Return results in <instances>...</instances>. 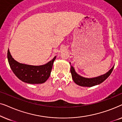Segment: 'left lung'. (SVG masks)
<instances>
[{
    "mask_svg": "<svg viewBox=\"0 0 122 122\" xmlns=\"http://www.w3.org/2000/svg\"><path fill=\"white\" fill-rule=\"evenodd\" d=\"M69 64L71 65V76H72L73 80L75 83H76L78 86H88V87H91V86H96V85L99 84L103 82L111 75V73L113 71V68H114V66H113L108 72L105 73L104 74L101 75V76H97V77L88 78L83 77V76L78 74V73H76L74 67L71 66V63H69Z\"/></svg>",
    "mask_w": 122,
    "mask_h": 122,
    "instance_id": "left-lung-1",
    "label": "left lung"
}]
</instances>
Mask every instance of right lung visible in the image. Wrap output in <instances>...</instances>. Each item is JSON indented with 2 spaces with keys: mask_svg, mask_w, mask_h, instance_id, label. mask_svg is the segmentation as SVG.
I'll return each mask as SVG.
<instances>
[{
  "mask_svg": "<svg viewBox=\"0 0 122 122\" xmlns=\"http://www.w3.org/2000/svg\"><path fill=\"white\" fill-rule=\"evenodd\" d=\"M7 56L11 69L20 80L29 84H41L49 78L56 56L41 66H31L18 62L11 56L9 49Z\"/></svg>",
  "mask_w": 122,
  "mask_h": 122,
  "instance_id": "obj_1",
  "label": "right lung"
}]
</instances>
